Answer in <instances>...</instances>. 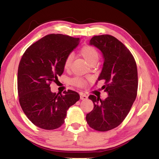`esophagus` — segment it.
Segmentation results:
<instances>
[{"mask_svg":"<svg viewBox=\"0 0 159 159\" xmlns=\"http://www.w3.org/2000/svg\"><path fill=\"white\" fill-rule=\"evenodd\" d=\"M80 99L81 100H86L87 99V96L84 93L80 94Z\"/></svg>","mask_w":159,"mask_h":159,"instance_id":"1","label":"esophagus"}]
</instances>
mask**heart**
Segmentation results:
<instances>
[{
  "label": "heart",
  "mask_w": 159,
  "mask_h": 159,
  "mask_svg": "<svg viewBox=\"0 0 159 159\" xmlns=\"http://www.w3.org/2000/svg\"><path fill=\"white\" fill-rule=\"evenodd\" d=\"M80 53L82 56H83V57L84 59L86 60V61L88 62L89 64L91 65L92 64L95 63L98 61V59H99V53L98 52L95 48L91 47V46H85L80 51ZM73 59V53H70L68 55L66 56L65 60H64V67L65 69H69L70 66L71 62H72ZM73 84L77 86H84L86 85V81L78 78V77H75L71 81Z\"/></svg>",
  "instance_id": "heart-1"
}]
</instances>
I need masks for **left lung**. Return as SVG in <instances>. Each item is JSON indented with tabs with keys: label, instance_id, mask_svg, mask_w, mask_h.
Masks as SVG:
<instances>
[{
	"label": "left lung",
	"instance_id": "1",
	"mask_svg": "<svg viewBox=\"0 0 159 159\" xmlns=\"http://www.w3.org/2000/svg\"><path fill=\"white\" fill-rule=\"evenodd\" d=\"M89 44L102 53L103 64L98 80H105L102 89L108 97L102 100L90 95L94 108L86 119L90 128L105 132L120 125L130 111L137 94V67L130 51L112 35H96Z\"/></svg>",
	"mask_w": 159,
	"mask_h": 159
}]
</instances>
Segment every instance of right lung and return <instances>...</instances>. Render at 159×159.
Returning a JSON list of instances; mask_svg holds the SVG:
<instances>
[{
    "label": "right lung",
    "mask_w": 159,
    "mask_h": 159,
    "mask_svg": "<svg viewBox=\"0 0 159 159\" xmlns=\"http://www.w3.org/2000/svg\"><path fill=\"white\" fill-rule=\"evenodd\" d=\"M80 38L49 34L31 44L22 56L18 70L19 102L27 118L38 127L54 129L64 124L66 112L80 99L69 90L52 93L51 82L64 72L66 56L77 47Z\"/></svg>",
    "instance_id": "1"
}]
</instances>
